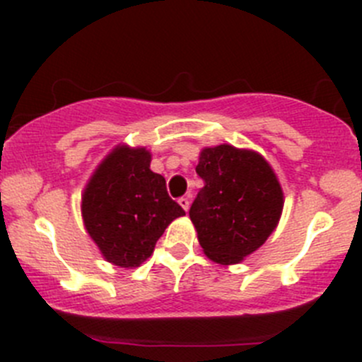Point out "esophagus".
I'll list each match as a JSON object with an SVG mask.
<instances>
[{"label":"esophagus","mask_w":362,"mask_h":362,"mask_svg":"<svg viewBox=\"0 0 362 362\" xmlns=\"http://www.w3.org/2000/svg\"><path fill=\"white\" fill-rule=\"evenodd\" d=\"M178 204H180L182 208H184L185 211L189 210V204H191V202H189V198H185V196H182L180 199H178Z\"/></svg>","instance_id":"obj_1"}]
</instances>
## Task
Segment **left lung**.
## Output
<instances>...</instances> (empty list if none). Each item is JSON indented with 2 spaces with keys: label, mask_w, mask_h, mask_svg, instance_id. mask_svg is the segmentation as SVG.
<instances>
[{
  "label": "left lung",
  "mask_w": 362,
  "mask_h": 362,
  "mask_svg": "<svg viewBox=\"0 0 362 362\" xmlns=\"http://www.w3.org/2000/svg\"><path fill=\"white\" fill-rule=\"evenodd\" d=\"M196 173L204 187L189 217L204 254L218 264H238L275 231L284 192L261 154L233 145L203 148Z\"/></svg>",
  "instance_id": "left-lung-1"
}]
</instances>
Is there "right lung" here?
<instances>
[{"instance_id":"1","label":"right lung","mask_w":362,"mask_h":362,"mask_svg":"<svg viewBox=\"0 0 362 362\" xmlns=\"http://www.w3.org/2000/svg\"><path fill=\"white\" fill-rule=\"evenodd\" d=\"M151 159L145 147L119 145L83 189V226L103 257L120 268L147 261L164 229L185 215L168 196L163 175L151 170Z\"/></svg>"}]
</instances>
